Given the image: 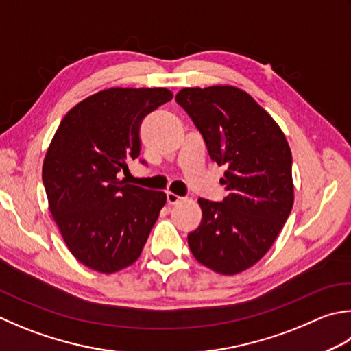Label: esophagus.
Segmentation results:
<instances>
[{
	"label": "esophagus",
	"mask_w": 351,
	"mask_h": 351,
	"mask_svg": "<svg viewBox=\"0 0 351 351\" xmlns=\"http://www.w3.org/2000/svg\"><path fill=\"white\" fill-rule=\"evenodd\" d=\"M182 199H184V197L178 196V195H175V193H171V191H167V204H169V205L180 204V202L182 201Z\"/></svg>",
	"instance_id": "34e87169"
}]
</instances>
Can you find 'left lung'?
<instances>
[{"mask_svg":"<svg viewBox=\"0 0 351 351\" xmlns=\"http://www.w3.org/2000/svg\"><path fill=\"white\" fill-rule=\"evenodd\" d=\"M175 100L202 135L211 161L226 166V196L197 199L202 219L187 236L190 251L219 274L242 272L269 251L291 215V149L272 117L242 89L184 88Z\"/></svg>","mask_w":351,"mask_h":351,"instance_id":"left-lung-1","label":"left lung"}]
</instances>
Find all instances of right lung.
<instances>
[{
  "label": "right lung",
  "mask_w": 351,
  "mask_h": 351,
  "mask_svg": "<svg viewBox=\"0 0 351 351\" xmlns=\"http://www.w3.org/2000/svg\"><path fill=\"white\" fill-rule=\"evenodd\" d=\"M171 97L166 88L105 89L64 117L48 147L50 211L68 250L94 271L132 265L166 204L164 191L119 181V173L140 156L143 120Z\"/></svg>",
  "instance_id": "obj_1"
}]
</instances>
